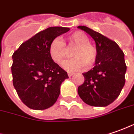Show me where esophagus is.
<instances>
[{
  "instance_id": "1",
  "label": "esophagus",
  "mask_w": 134,
  "mask_h": 134,
  "mask_svg": "<svg viewBox=\"0 0 134 134\" xmlns=\"http://www.w3.org/2000/svg\"><path fill=\"white\" fill-rule=\"evenodd\" d=\"M67 74H68V76H69V77H71L72 75H74V73H73V72H67Z\"/></svg>"
}]
</instances>
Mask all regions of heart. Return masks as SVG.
I'll list each match as a JSON object with an SVG mask.
<instances>
[{
  "label": "heart",
  "mask_w": 134,
  "mask_h": 134,
  "mask_svg": "<svg viewBox=\"0 0 134 134\" xmlns=\"http://www.w3.org/2000/svg\"><path fill=\"white\" fill-rule=\"evenodd\" d=\"M68 46H76L73 52L75 58L67 60L63 63L64 69L68 71H77L92 65L97 59L98 50L96 46L90 42V39L82 31H75L66 40ZM49 53L55 63L61 64L67 55V49L64 42L59 38H55L49 45Z\"/></svg>",
  "instance_id": "heart-1"
}]
</instances>
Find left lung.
<instances>
[{"label": "left lung", "instance_id": "obj_1", "mask_svg": "<svg viewBox=\"0 0 134 134\" xmlns=\"http://www.w3.org/2000/svg\"><path fill=\"white\" fill-rule=\"evenodd\" d=\"M79 29L92 37L98 50L94 67L83 72L84 82L78 88L80 98L91 106L104 107L114 101L125 83L124 53L114 42L86 26Z\"/></svg>", "mask_w": 134, "mask_h": 134}]
</instances>
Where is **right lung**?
<instances>
[{"label": "right lung", "instance_id": "right-lung-1", "mask_svg": "<svg viewBox=\"0 0 134 134\" xmlns=\"http://www.w3.org/2000/svg\"><path fill=\"white\" fill-rule=\"evenodd\" d=\"M68 31L70 29L65 27H50L22 43L14 52V87L22 102L30 109L51 107L59 96L62 83L69 78L49 53L51 41Z\"/></svg>", "mask_w": 134, "mask_h": 134}]
</instances>
